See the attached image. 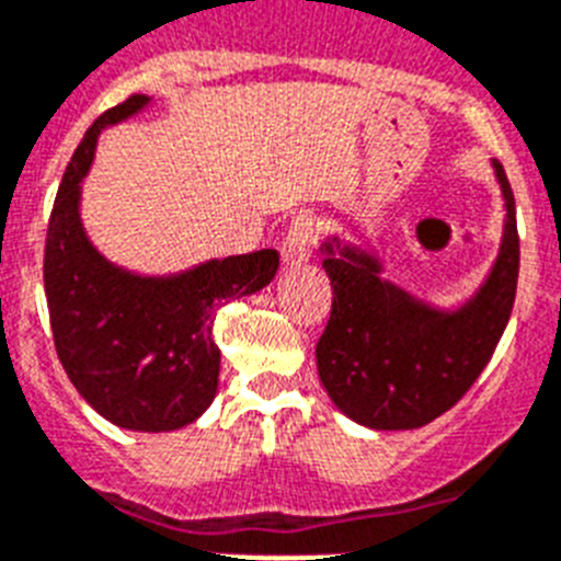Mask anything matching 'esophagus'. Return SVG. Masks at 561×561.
Here are the masks:
<instances>
[{"instance_id": "obj_1", "label": "esophagus", "mask_w": 561, "mask_h": 561, "mask_svg": "<svg viewBox=\"0 0 561 561\" xmlns=\"http://www.w3.org/2000/svg\"><path fill=\"white\" fill-rule=\"evenodd\" d=\"M318 238V227L309 215H298L295 221L289 224V232H286L284 243H280V261L284 266H300L312 257V243Z\"/></svg>"}]
</instances>
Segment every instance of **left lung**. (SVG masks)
I'll return each instance as SVG.
<instances>
[{"instance_id":"1","label":"left lung","mask_w":561,"mask_h":561,"mask_svg":"<svg viewBox=\"0 0 561 561\" xmlns=\"http://www.w3.org/2000/svg\"><path fill=\"white\" fill-rule=\"evenodd\" d=\"M505 221L500 252L466 304L443 309L386 277L371 247L337 234L320 243L332 280V318L318 340V375L348 420L375 431L423 428L459 403L508 327L519 277L514 193L491 161Z\"/></svg>"}]
</instances>
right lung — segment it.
Here are the masks:
<instances>
[{"instance_id":"obj_1","label":"right lung","mask_w":561,"mask_h":561,"mask_svg":"<svg viewBox=\"0 0 561 561\" xmlns=\"http://www.w3.org/2000/svg\"><path fill=\"white\" fill-rule=\"evenodd\" d=\"M150 104V95H130L95 118L76 147L47 224L45 295L53 343L76 391L118 428L156 434L184 428L209 409L221 371L215 312L270 286L280 257L261 249L147 275L99 252L81 221V181L102 130Z\"/></svg>"}]
</instances>
